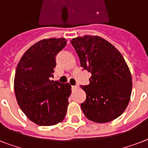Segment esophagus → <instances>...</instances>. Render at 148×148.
Segmentation results:
<instances>
[{
	"label": "esophagus",
	"mask_w": 148,
	"mask_h": 148,
	"mask_svg": "<svg viewBox=\"0 0 148 148\" xmlns=\"http://www.w3.org/2000/svg\"><path fill=\"white\" fill-rule=\"evenodd\" d=\"M78 88V85H74V86H71L72 90H74V89H77V88Z\"/></svg>",
	"instance_id": "34e87169"
}]
</instances>
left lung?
<instances>
[{
	"label": "left lung",
	"instance_id": "obj_1",
	"mask_svg": "<svg viewBox=\"0 0 148 148\" xmlns=\"http://www.w3.org/2000/svg\"><path fill=\"white\" fill-rule=\"evenodd\" d=\"M84 70L91 73L88 85L81 88L86 100L81 104L87 118L97 123L116 119L128 105L132 77L123 56L98 36L86 35L71 40Z\"/></svg>",
	"mask_w": 148,
	"mask_h": 148
}]
</instances>
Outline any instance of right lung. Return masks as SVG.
Returning a JSON list of instances; mask_svg holds the SVG:
<instances>
[{
  "label": "right lung",
  "instance_id": "obj_1",
  "mask_svg": "<svg viewBox=\"0 0 148 148\" xmlns=\"http://www.w3.org/2000/svg\"><path fill=\"white\" fill-rule=\"evenodd\" d=\"M66 45L64 38L40 40L24 53L16 69L14 92L18 105L31 121L40 126L57 124L67 113L71 86L51 81L56 56Z\"/></svg>",
  "mask_w": 148,
  "mask_h": 148
}]
</instances>
